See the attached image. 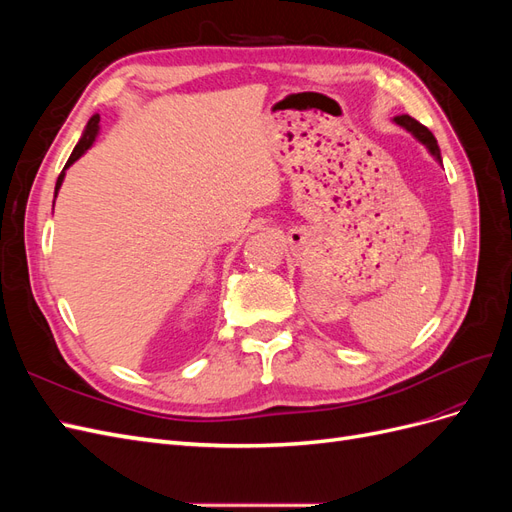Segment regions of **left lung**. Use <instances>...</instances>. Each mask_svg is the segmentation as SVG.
I'll use <instances>...</instances> for the list:
<instances>
[{"mask_svg": "<svg viewBox=\"0 0 512 512\" xmlns=\"http://www.w3.org/2000/svg\"><path fill=\"white\" fill-rule=\"evenodd\" d=\"M395 123H399L401 128H406L408 132H412L418 141H421L429 151H431V156L436 158L438 162H442V158H440V147H438V141H436V136H433L431 132H429V128H425L423 123H418L416 119H412L410 115H399V117H395Z\"/></svg>", "mask_w": 512, "mask_h": 512, "instance_id": "obj_1", "label": "left lung"}]
</instances>
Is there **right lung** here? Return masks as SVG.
I'll return each mask as SVG.
<instances>
[{
  "label": "right lung",
  "mask_w": 512,
  "mask_h": 512,
  "mask_svg": "<svg viewBox=\"0 0 512 512\" xmlns=\"http://www.w3.org/2000/svg\"><path fill=\"white\" fill-rule=\"evenodd\" d=\"M98 123H100V115H94L89 119V123H87V128H85V132H83V136H81V141H79V145L74 147V151H72V156L68 158V162H66V166H64V170H61V175L57 177V183H55V196H57V192H59V188H61V181H64V173H66V168L70 166V164H74L76 160H79L83 153L94 145V141H96V136H98Z\"/></svg>",
  "instance_id": "right-lung-1"
}]
</instances>
